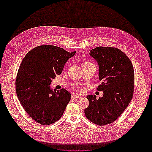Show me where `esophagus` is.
<instances>
[{
	"instance_id": "34e87169",
	"label": "esophagus",
	"mask_w": 152,
	"mask_h": 152,
	"mask_svg": "<svg viewBox=\"0 0 152 152\" xmlns=\"http://www.w3.org/2000/svg\"><path fill=\"white\" fill-rule=\"evenodd\" d=\"M79 97H80V96L79 95H77L76 94H72V98H73V99L78 98H79Z\"/></svg>"
}]
</instances>
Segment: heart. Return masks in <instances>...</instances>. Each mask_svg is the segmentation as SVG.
Here are the masks:
<instances>
[{"label": "heart", "instance_id": "obj_1", "mask_svg": "<svg viewBox=\"0 0 152 152\" xmlns=\"http://www.w3.org/2000/svg\"><path fill=\"white\" fill-rule=\"evenodd\" d=\"M84 63H86V62H84Z\"/></svg>", "mask_w": 152, "mask_h": 152}]
</instances>
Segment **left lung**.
<instances>
[{"label":"left lung","instance_id":"obj_1","mask_svg":"<svg viewBox=\"0 0 152 152\" xmlns=\"http://www.w3.org/2000/svg\"><path fill=\"white\" fill-rule=\"evenodd\" d=\"M89 54L98 62L102 84L97 89L103 91V96L97 99L95 95L87 96L89 105L84 113L93 123L105 126L117 120L131 101L134 68L126 54L115 48L96 47Z\"/></svg>","mask_w":152,"mask_h":152}]
</instances>
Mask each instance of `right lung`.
I'll return each mask as SVG.
<instances>
[{
  "mask_svg": "<svg viewBox=\"0 0 152 152\" xmlns=\"http://www.w3.org/2000/svg\"><path fill=\"white\" fill-rule=\"evenodd\" d=\"M75 53L52 45H39L21 61L16 79V94L25 112L41 125L58 121L70 101L68 91H53L49 85Z\"/></svg>",
  "mask_w": 152,
  "mask_h": 152,
  "instance_id": "right-lung-1",
  "label": "right lung"
}]
</instances>
